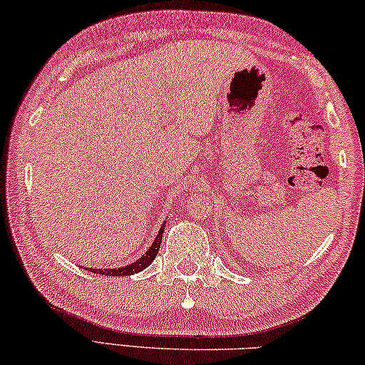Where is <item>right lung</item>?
Wrapping results in <instances>:
<instances>
[{
    "mask_svg": "<svg viewBox=\"0 0 365 365\" xmlns=\"http://www.w3.org/2000/svg\"><path fill=\"white\" fill-rule=\"evenodd\" d=\"M165 225L166 222H163L162 227H160V231L157 234L155 240L152 242L149 252L140 255V258H138L134 263H130V264L121 266V267H101V269H93V267H89V271L94 274H102V276H107V277H123V276H131V274H136V272H140L143 269H145V267L150 266L152 261L157 257L160 244H162V235L165 231Z\"/></svg>",
    "mask_w": 365,
    "mask_h": 365,
    "instance_id": "right-lung-1",
    "label": "right lung"
}]
</instances>
